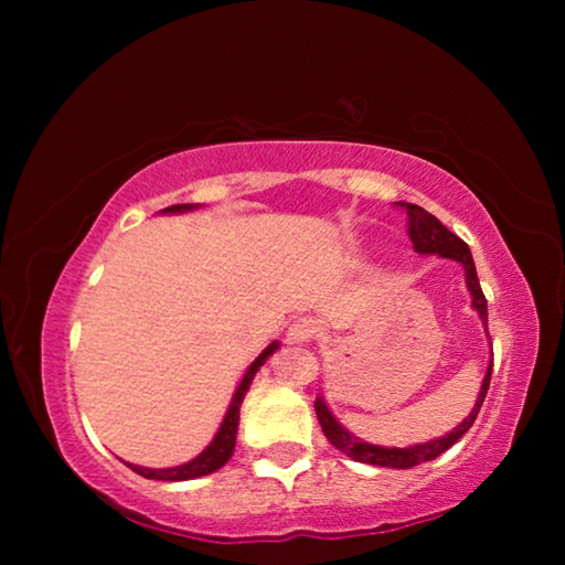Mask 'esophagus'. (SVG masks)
<instances>
[{
  "label": "esophagus",
  "instance_id": "1",
  "mask_svg": "<svg viewBox=\"0 0 565 565\" xmlns=\"http://www.w3.org/2000/svg\"><path fill=\"white\" fill-rule=\"evenodd\" d=\"M319 333V321L311 317L296 319L289 327V343H306Z\"/></svg>",
  "mask_w": 565,
  "mask_h": 565
}]
</instances>
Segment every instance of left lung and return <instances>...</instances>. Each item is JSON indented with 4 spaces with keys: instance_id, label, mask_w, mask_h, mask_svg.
Segmentation results:
<instances>
[{
    "instance_id": "obj_1",
    "label": "left lung",
    "mask_w": 565,
    "mask_h": 565,
    "mask_svg": "<svg viewBox=\"0 0 565 565\" xmlns=\"http://www.w3.org/2000/svg\"><path fill=\"white\" fill-rule=\"evenodd\" d=\"M401 206L406 209L408 236H411V242H414V252L426 254V256H431V254L444 256V259H451V262H458L463 266L466 289L471 291V306L476 309L478 317H481L483 327H486V323H489V306H486V296L481 291V284H478L471 248H468V244L461 242L456 234L448 232V228L438 222L434 214H428L426 209H420L416 204H401ZM486 333H489V329H486ZM491 356H493V351H491ZM491 369H493V359L489 363V369H486L483 384H481V391H478V398L471 408V414H468L451 434L434 438V441H426V444L398 448V446H376V444L361 441V438L349 434L347 428L339 424L337 416L329 411L323 396L313 401V408H317L321 431L329 438V444L337 446L341 454H347L349 458H353V461L371 463V466H386V468H411V466L434 461L436 456H441L446 448H451L458 438H461L468 428L473 426L478 411H481V406H483V398H486V394H489Z\"/></svg>"
}]
</instances>
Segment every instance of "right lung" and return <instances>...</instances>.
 <instances>
[{
  "label": "right lung",
  "mask_w": 565,
  "mask_h": 565,
  "mask_svg": "<svg viewBox=\"0 0 565 565\" xmlns=\"http://www.w3.org/2000/svg\"><path fill=\"white\" fill-rule=\"evenodd\" d=\"M191 209H199V204H174V206L161 209V214H184V212H191ZM276 349H279V341L269 343V347H266L259 356L254 359L252 366L246 369L242 384L236 386L232 404H228V408H226L222 426H218V431L212 438V444H209L202 454H199L196 458H191V461H186V463L171 466V468H145L137 463H127L131 471L145 476V478H154V481H189V478H199V476H209V473L218 471V468H222L234 454L236 431H238V408H242L246 391H248V386H252L256 371L264 366L266 359L274 356Z\"/></svg>",
  "instance_id": "obj_1"
}]
</instances>
